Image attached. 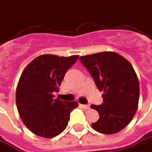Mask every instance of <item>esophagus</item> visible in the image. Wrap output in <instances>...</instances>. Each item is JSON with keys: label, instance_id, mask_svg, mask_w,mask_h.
<instances>
[{"label": "esophagus", "instance_id": "obj_1", "mask_svg": "<svg viewBox=\"0 0 152 152\" xmlns=\"http://www.w3.org/2000/svg\"><path fill=\"white\" fill-rule=\"evenodd\" d=\"M80 106L82 107L83 109H89V105L88 104H80Z\"/></svg>", "mask_w": 152, "mask_h": 152}]
</instances>
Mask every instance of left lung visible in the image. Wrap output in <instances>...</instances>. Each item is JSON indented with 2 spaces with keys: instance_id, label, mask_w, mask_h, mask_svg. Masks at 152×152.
I'll return each mask as SVG.
<instances>
[{
  "instance_id": "left-lung-1",
  "label": "left lung",
  "mask_w": 152,
  "mask_h": 152,
  "mask_svg": "<svg viewBox=\"0 0 152 152\" xmlns=\"http://www.w3.org/2000/svg\"><path fill=\"white\" fill-rule=\"evenodd\" d=\"M97 88L104 93L101 105H91L99 112L94 129L105 134L122 130L136 113L139 99V82L129 61L114 52H101L80 57Z\"/></svg>"
}]
</instances>
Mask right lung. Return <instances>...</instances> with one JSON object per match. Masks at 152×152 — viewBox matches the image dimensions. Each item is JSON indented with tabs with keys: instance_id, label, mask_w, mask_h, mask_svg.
<instances>
[{
	"instance_id": "1",
	"label": "right lung",
	"mask_w": 152,
	"mask_h": 152,
	"mask_svg": "<svg viewBox=\"0 0 152 152\" xmlns=\"http://www.w3.org/2000/svg\"><path fill=\"white\" fill-rule=\"evenodd\" d=\"M78 55L58 57L43 54L26 66L16 89V104L24 124L40 137H53L67 125L76 102L54 99L65 74Z\"/></svg>"
}]
</instances>
